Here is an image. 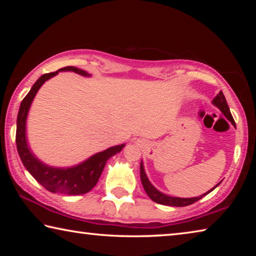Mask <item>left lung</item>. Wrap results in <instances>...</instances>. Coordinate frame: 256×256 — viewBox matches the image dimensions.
I'll list each match as a JSON object with an SVG mask.
<instances>
[{
    "label": "left lung",
    "mask_w": 256,
    "mask_h": 256,
    "mask_svg": "<svg viewBox=\"0 0 256 256\" xmlns=\"http://www.w3.org/2000/svg\"><path fill=\"white\" fill-rule=\"evenodd\" d=\"M212 104L216 107H218L220 110H222V114L226 116L228 120H230L232 125H235V120H234L232 116L230 114V110H229V107H228V104L226 102V98H224L222 92H220L214 98V100H212ZM140 176H141V182H142V185H144V188L146 190V193L148 194V196L156 203H159V204H162V206H190L192 204V203L196 202L202 198L206 194H209L211 190H214L216 186H218L220 183L216 184L214 188H212L210 190H208L206 193L202 194L200 196H196V198H176V196H167V194H164L162 192H160L159 190H157L154 188V186L150 183V180L148 178V176H146V172H144V162H141L140 164Z\"/></svg>",
    "instance_id": "left-lung-1"
}]
</instances>
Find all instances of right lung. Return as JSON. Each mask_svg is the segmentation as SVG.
<instances>
[{
    "mask_svg": "<svg viewBox=\"0 0 256 256\" xmlns=\"http://www.w3.org/2000/svg\"><path fill=\"white\" fill-rule=\"evenodd\" d=\"M70 71L82 76H92L88 72L76 66H66L60 68L58 71L46 73L34 82L27 96L21 102V105L16 118V142L18 149L19 157L22 162L30 175L42 186L52 193H62L68 196H80V194L88 193L100 177L105 168L107 160L112 156L118 154L125 146V144H118L110 146L100 152L92 154V157L86 159L84 162L71 167H53L46 164L38 159L30 149L27 141V118L29 114L30 106H32L34 96H36L40 86L50 78L58 74V72Z\"/></svg>",
    "mask_w": 256,
    "mask_h": 256,
    "instance_id": "right-lung-1",
    "label": "right lung"
}]
</instances>
